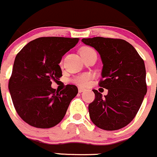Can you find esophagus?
Returning a JSON list of instances; mask_svg holds the SVG:
<instances>
[{"label": "esophagus", "instance_id": "1", "mask_svg": "<svg viewBox=\"0 0 157 157\" xmlns=\"http://www.w3.org/2000/svg\"><path fill=\"white\" fill-rule=\"evenodd\" d=\"M84 90H85L84 89H83V88H81V87H80V88L78 89V91H79V93H83V92L84 91Z\"/></svg>", "mask_w": 157, "mask_h": 157}]
</instances>
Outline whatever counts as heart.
<instances>
[{
    "label": "heart",
    "instance_id": "obj_1",
    "mask_svg": "<svg viewBox=\"0 0 157 157\" xmlns=\"http://www.w3.org/2000/svg\"><path fill=\"white\" fill-rule=\"evenodd\" d=\"M93 51V49L91 48V47L85 46L81 48L80 49V55H81L82 57H83L84 55H86V54L90 53V52ZM91 75L90 74H80V75H77L76 77H74L73 78L72 81L74 82L76 84H78L80 86H87V85L90 83V80H91Z\"/></svg>",
    "mask_w": 157,
    "mask_h": 157
}]
</instances>
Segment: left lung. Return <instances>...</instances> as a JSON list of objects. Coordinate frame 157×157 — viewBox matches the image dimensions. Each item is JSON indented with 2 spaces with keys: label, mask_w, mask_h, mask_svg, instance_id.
Here are the masks:
<instances>
[{
  "label": "left lung",
  "mask_w": 157,
  "mask_h": 157,
  "mask_svg": "<svg viewBox=\"0 0 157 157\" xmlns=\"http://www.w3.org/2000/svg\"><path fill=\"white\" fill-rule=\"evenodd\" d=\"M82 42L100 55L103 67L99 86L108 90L105 97L93 90L95 99L88 106L90 119L105 131L125 127L137 115L147 93L144 61L124 39L93 37Z\"/></svg>",
  "instance_id": "obj_1"
}]
</instances>
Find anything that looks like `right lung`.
I'll return each mask as SVG.
<instances>
[{
  "mask_svg": "<svg viewBox=\"0 0 157 157\" xmlns=\"http://www.w3.org/2000/svg\"><path fill=\"white\" fill-rule=\"evenodd\" d=\"M78 41L77 38H38L16 56L8 88L17 114L29 125L50 128L64 118L78 90L68 84L58 91L51 86L52 80L62 76L59 66L62 56Z\"/></svg>",
  "mask_w": 157,
  "mask_h": 157,
  "instance_id": "1",
  "label": "right lung"
}]
</instances>
